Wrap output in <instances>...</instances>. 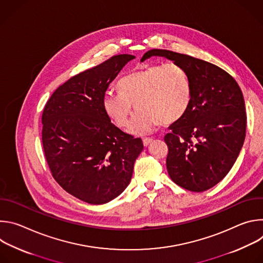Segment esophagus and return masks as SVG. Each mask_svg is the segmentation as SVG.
Returning <instances> with one entry per match:
<instances>
[{"label":"esophagus","mask_w":263,"mask_h":263,"mask_svg":"<svg viewBox=\"0 0 263 263\" xmlns=\"http://www.w3.org/2000/svg\"><path fill=\"white\" fill-rule=\"evenodd\" d=\"M152 141H153L152 138H143V139H142V142H143V145H144V146H147L148 144H151Z\"/></svg>","instance_id":"1"}]
</instances>
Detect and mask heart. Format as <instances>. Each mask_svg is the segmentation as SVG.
Returning <instances> with one entry per match:
<instances>
[{"instance_id": "1", "label": "heart", "mask_w": 263, "mask_h": 263, "mask_svg": "<svg viewBox=\"0 0 263 263\" xmlns=\"http://www.w3.org/2000/svg\"><path fill=\"white\" fill-rule=\"evenodd\" d=\"M119 89L104 93L103 110L117 126L124 128L135 105L138 111L128 128L133 135L147 134L159 123L170 125L178 122L192 102L189 73L175 62L137 69L120 81Z\"/></svg>"}]
</instances>
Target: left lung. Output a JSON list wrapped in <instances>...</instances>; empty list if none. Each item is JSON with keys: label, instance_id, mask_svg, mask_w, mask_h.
<instances>
[{"label": "left lung", "instance_id": "obj_1", "mask_svg": "<svg viewBox=\"0 0 263 263\" xmlns=\"http://www.w3.org/2000/svg\"><path fill=\"white\" fill-rule=\"evenodd\" d=\"M152 56L180 64L192 84L189 110L164 136L168 175L187 191H207L226 177L242 147L247 115L241 89L227 71L210 62L158 49L147 51L141 61Z\"/></svg>", "mask_w": 263, "mask_h": 263}]
</instances>
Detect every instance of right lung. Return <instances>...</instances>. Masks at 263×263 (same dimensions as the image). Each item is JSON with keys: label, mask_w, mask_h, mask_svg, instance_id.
Returning <instances> with one entry per match:
<instances>
[{"label": "right lung", "mask_w": 263, "mask_h": 263, "mask_svg": "<svg viewBox=\"0 0 263 263\" xmlns=\"http://www.w3.org/2000/svg\"><path fill=\"white\" fill-rule=\"evenodd\" d=\"M135 56H112L60 85L43 112V145L52 176L62 189L88 204L120 196L129 185L143 148L103 110L109 84Z\"/></svg>", "instance_id": "add662e5"}]
</instances>
